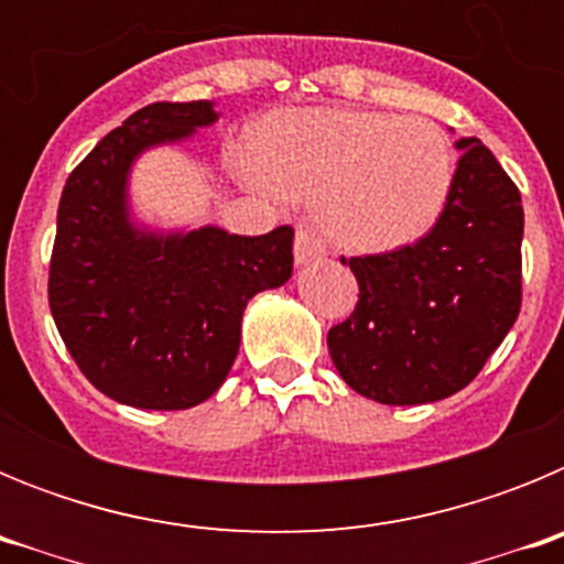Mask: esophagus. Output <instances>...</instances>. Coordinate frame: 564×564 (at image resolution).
<instances>
[{"label":"esophagus","instance_id":"obj_1","mask_svg":"<svg viewBox=\"0 0 564 564\" xmlns=\"http://www.w3.org/2000/svg\"><path fill=\"white\" fill-rule=\"evenodd\" d=\"M293 257H296V265H311V262L325 257V246H322V239L316 234L307 231V228H299L296 242H293Z\"/></svg>","mask_w":564,"mask_h":564}]
</instances>
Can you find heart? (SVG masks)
I'll list each match as a JSON object with an SVG mask.
<instances>
[{
	"label": "heart",
	"instance_id": "1",
	"mask_svg": "<svg viewBox=\"0 0 564 564\" xmlns=\"http://www.w3.org/2000/svg\"><path fill=\"white\" fill-rule=\"evenodd\" d=\"M259 172L293 200H316L347 251L390 253L437 223L455 186L441 123L376 109H285L257 134Z\"/></svg>",
	"mask_w": 564,
	"mask_h": 564
}]
</instances>
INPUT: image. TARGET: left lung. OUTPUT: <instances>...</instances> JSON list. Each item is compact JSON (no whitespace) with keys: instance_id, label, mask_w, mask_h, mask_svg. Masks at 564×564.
Segmentation results:
<instances>
[{"instance_id":"1","label":"left lung","mask_w":564,"mask_h":564,"mask_svg":"<svg viewBox=\"0 0 564 564\" xmlns=\"http://www.w3.org/2000/svg\"><path fill=\"white\" fill-rule=\"evenodd\" d=\"M449 203L415 246L350 257L358 305L330 327L338 376L390 406L460 392L500 347L522 302V197L477 138H460Z\"/></svg>"}]
</instances>
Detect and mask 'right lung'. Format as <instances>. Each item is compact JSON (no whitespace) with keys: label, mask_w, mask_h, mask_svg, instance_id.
<instances>
[{"label":"right lung","mask_w":564,"mask_h":564,"mask_svg":"<svg viewBox=\"0 0 564 564\" xmlns=\"http://www.w3.org/2000/svg\"><path fill=\"white\" fill-rule=\"evenodd\" d=\"M217 118L212 101L138 109L73 169L58 203L50 313L89 383L134 410H188L212 398L239 352L246 305L293 273L291 226L239 237L134 220V161Z\"/></svg>","instance_id":"1"}]
</instances>
